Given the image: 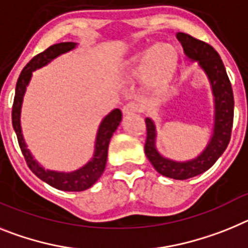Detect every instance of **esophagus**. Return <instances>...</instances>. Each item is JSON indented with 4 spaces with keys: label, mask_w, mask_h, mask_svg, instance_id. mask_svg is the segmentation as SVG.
I'll return each mask as SVG.
<instances>
[{
    "label": "esophagus",
    "mask_w": 248,
    "mask_h": 248,
    "mask_svg": "<svg viewBox=\"0 0 248 248\" xmlns=\"http://www.w3.org/2000/svg\"><path fill=\"white\" fill-rule=\"evenodd\" d=\"M143 107L145 106H143V103L141 101L133 100L130 101V102H127L124 106V108H122V111L127 115V113H133V112H141L143 109Z\"/></svg>",
    "instance_id": "1"
}]
</instances>
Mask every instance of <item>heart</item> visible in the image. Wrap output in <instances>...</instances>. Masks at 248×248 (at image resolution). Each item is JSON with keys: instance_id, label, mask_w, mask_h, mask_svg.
<instances>
[{"instance_id": "1", "label": "heart", "mask_w": 248, "mask_h": 248, "mask_svg": "<svg viewBox=\"0 0 248 248\" xmlns=\"http://www.w3.org/2000/svg\"><path fill=\"white\" fill-rule=\"evenodd\" d=\"M177 55L170 46H154L147 48L140 56V68L152 70L154 79L157 83H166L172 76L176 67Z\"/></svg>"}]
</instances>
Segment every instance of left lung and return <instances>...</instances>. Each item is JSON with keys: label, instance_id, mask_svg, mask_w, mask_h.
<instances>
[{"label": "left lung", "instance_id": "1", "mask_svg": "<svg viewBox=\"0 0 248 248\" xmlns=\"http://www.w3.org/2000/svg\"><path fill=\"white\" fill-rule=\"evenodd\" d=\"M188 59L197 61L210 79L212 93L215 96V127L210 143L197 158L187 162L165 158L158 154L155 146L156 127L151 118H146L147 137L145 143V154L158 173L173 180H187L195 177L211 169L218 157L225 152L231 140L233 124V92L230 78L226 72L225 64L216 49L208 44L178 32L176 34Z\"/></svg>", "mask_w": 248, "mask_h": 248}]
</instances>
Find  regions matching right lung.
Returning <instances> with one entry per match:
<instances>
[{
    "instance_id": "obj_1",
    "label": "right lung",
    "mask_w": 248,
    "mask_h": 248,
    "mask_svg": "<svg viewBox=\"0 0 248 248\" xmlns=\"http://www.w3.org/2000/svg\"><path fill=\"white\" fill-rule=\"evenodd\" d=\"M75 47H76L75 42H61V44H56L53 46H49L47 49H45L44 52L34 56L33 59L26 64L22 72L20 73V77L17 79L14 106H12V126H14V130L16 132L17 141H18V145H20L21 151H22L26 163H27L29 169L33 172L34 175L37 176L38 178H41L42 181H45L49 186L55 187L57 189H61V191H71V192H79V191H85V189L90 188L101 177V175L105 171L109 140H111L112 135H113V132H115L116 128L118 127L120 122H121L122 112L118 108H116L112 112H109L108 115L103 118L100 127H98L97 137H96V146H94V155L92 157V160L87 165L83 166L82 169L70 172V173L48 171V170L42 169L33 160V157L30 154V151L26 147L20 122L23 94H25L26 87H27L30 79H31L32 71H34L36 68L42 67V66L48 63L51 60L60 56L61 53L67 52V51L75 48Z\"/></svg>"
}]
</instances>
